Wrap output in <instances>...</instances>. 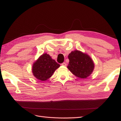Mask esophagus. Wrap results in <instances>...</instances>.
Masks as SVG:
<instances>
[{"label": "esophagus", "instance_id": "obj_1", "mask_svg": "<svg viewBox=\"0 0 121 121\" xmlns=\"http://www.w3.org/2000/svg\"><path fill=\"white\" fill-rule=\"evenodd\" d=\"M61 65H62V66H66V64L65 62H63V63H62L61 64Z\"/></svg>", "mask_w": 121, "mask_h": 121}]
</instances>
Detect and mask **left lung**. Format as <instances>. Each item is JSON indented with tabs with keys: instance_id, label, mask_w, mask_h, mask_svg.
I'll return each mask as SVG.
<instances>
[{
	"instance_id": "1",
	"label": "left lung",
	"mask_w": 121,
	"mask_h": 121,
	"mask_svg": "<svg viewBox=\"0 0 121 121\" xmlns=\"http://www.w3.org/2000/svg\"><path fill=\"white\" fill-rule=\"evenodd\" d=\"M69 64L67 68L73 74L82 79H85L93 71L94 64L89 56L78 50L69 54Z\"/></svg>"
}]
</instances>
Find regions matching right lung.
<instances>
[{"label": "right lung", "mask_w": 121, "mask_h": 121, "mask_svg": "<svg viewBox=\"0 0 121 121\" xmlns=\"http://www.w3.org/2000/svg\"><path fill=\"white\" fill-rule=\"evenodd\" d=\"M60 66L49 55L44 54L33 64L32 73L38 79L45 81L51 77L55 70Z\"/></svg>", "instance_id": "1"}]
</instances>
